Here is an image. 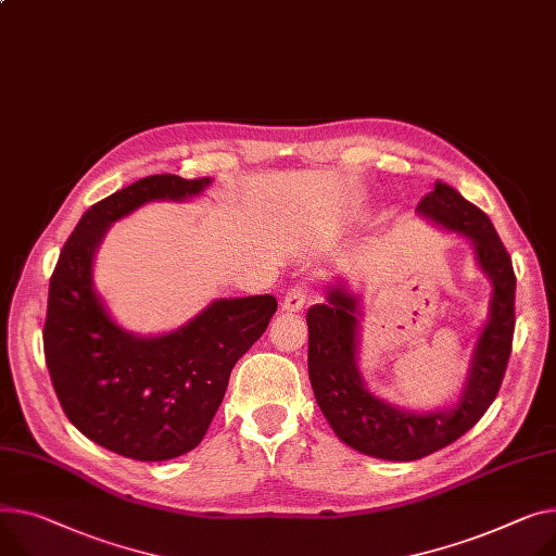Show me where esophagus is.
<instances>
[{"mask_svg":"<svg viewBox=\"0 0 556 556\" xmlns=\"http://www.w3.org/2000/svg\"><path fill=\"white\" fill-rule=\"evenodd\" d=\"M306 302H308V288L304 286V283H298V286H292L288 292H286V298H283V311H288V313H300L304 306H306Z\"/></svg>","mask_w":556,"mask_h":556,"instance_id":"1","label":"esophagus"}]
</instances>
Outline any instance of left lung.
<instances>
[{
  "label": "left lung",
  "mask_w": 556,
  "mask_h": 556,
  "mask_svg": "<svg viewBox=\"0 0 556 556\" xmlns=\"http://www.w3.org/2000/svg\"><path fill=\"white\" fill-rule=\"evenodd\" d=\"M418 212L469 239L476 262L492 281L490 317L469 362L465 389L454 409L414 414L387 404L366 389L357 368V298L342 286L328 290V304L308 311V376L315 400L332 431L349 447L384 460H418L467 433L498 395L514 338L516 277L511 256L490 216L435 180Z\"/></svg>",
  "instance_id": "1"
}]
</instances>
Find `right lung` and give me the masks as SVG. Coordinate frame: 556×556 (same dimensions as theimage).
Wrapping results in <instances>:
<instances>
[{
  "label": "right lung",
  "instance_id": "right-lung-1",
  "mask_svg": "<svg viewBox=\"0 0 556 556\" xmlns=\"http://www.w3.org/2000/svg\"><path fill=\"white\" fill-rule=\"evenodd\" d=\"M212 178L154 174L91 205L64 243L49 286L45 357L66 418L100 447L169 460L203 440L237 359L264 336L273 294L216 300L192 321L138 338L104 311L93 254L114 220L150 201H185Z\"/></svg>",
  "mask_w": 556,
  "mask_h": 556
}]
</instances>
